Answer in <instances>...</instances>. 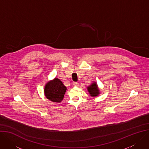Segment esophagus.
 <instances>
[{"label":"esophagus","instance_id":"obj_1","mask_svg":"<svg viewBox=\"0 0 149 149\" xmlns=\"http://www.w3.org/2000/svg\"><path fill=\"white\" fill-rule=\"evenodd\" d=\"M73 86L74 87H78L79 86V83H77V82H75L73 83Z\"/></svg>","mask_w":149,"mask_h":149}]
</instances>
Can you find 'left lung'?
Returning a JSON list of instances; mask_svg holds the SVG:
<instances>
[{
    "instance_id": "obj_1",
    "label": "left lung",
    "mask_w": 149,
    "mask_h": 149,
    "mask_svg": "<svg viewBox=\"0 0 149 149\" xmlns=\"http://www.w3.org/2000/svg\"><path fill=\"white\" fill-rule=\"evenodd\" d=\"M87 90L89 93L90 96L91 97H97L100 94V91L98 87L96 82H93L87 87Z\"/></svg>"
}]
</instances>
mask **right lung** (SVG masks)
<instances>
[{
	"instance_id": "obj_1",
	"label": "right lung",
	"mask_w": 149,
	"mask_h": 149,
	"mask_svg": "<svg viewBox=\"0 0 149 149\" xmlns=\"http://www.w3.org/2000/svg\"><path fill=\"white\" fill-rule=\"evenodd\" d=\"M66 89V87L59 78H55L49 81L45 84L44 88L45 96L51 102L61 103L64 97Z\"/></svg>"
}]
</instances>
